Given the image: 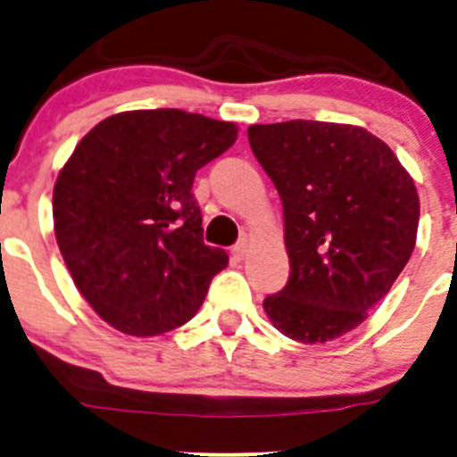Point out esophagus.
Here are the masks:
<instances>
[{"mask_svg":"<svg viewBox=\"0 0 457 457\" xmlns=\"http://www.w3.org/2000/svg\"><path fill=\"white\" fill-rule=\"evenodd\" d=\"M247 241H241V243H237V245L232 247V254H234V258H238V261H243V258L247 256Z\"/></svg>","mask_w":457,"mask_h":457,"instance_id":"obj_1","label":"esophagus"}]
</instances>
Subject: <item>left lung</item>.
I'll return each mask as SVG.
<instances>
[{"mask_svg":"<svg viewBox=\"0 0 457 457\" xmlns=\"http://www.w3.org/2000/svg\"><path fill=\"white\" fill-rule=\"evenodd\" d=\"M247 139L280 195L292 270L262 307L298 343L340 338L411 258L420 219L413 179L358 126L296 119L250 126Z\"/></svg>","mask_w":457,"mask_h":457,"instance_id":"left-lung-1","label":"left lung"}]
</instances>
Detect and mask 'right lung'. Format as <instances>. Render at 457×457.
Segmentation results:
<instances>
[{
	"instance_id": "obj_1",
	"label": "right lung",
	"mask_w": 457,
	"mask_h": 457,
	"mask_svg": "<svg viewBox=\"0 0 457 457\" xmlns=\"http://www.w3.org/2000/svg\"><path fill=\"white\" fill-rule=\"evenodd\" d=\"M237 135L186 110H132L92 128L66 161L54 237L81 296L114 329L159 336L199 312L228 254L203 243L192 183Z\"/></svg>"
}]
</instances>
